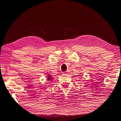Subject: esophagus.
<instances>
[{"label": "esophagus", "instance_id": "obj_1", "mask_svg": "<svg viewBox=\"0 0 121 121\" xmlns=\"http://www.w3.org/2000/svg\"><path fill=\"white\" fill-rule=\"evenodd\" d=\"M62 73H63V74H66L68 73V71H65V72H63Z\"/></svg>", "mask_w": 121, "mask_h": 121}]
</instances>
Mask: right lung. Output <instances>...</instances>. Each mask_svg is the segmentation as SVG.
<instances>
[{
	"instance_id": "obj_1",
	"label": "right lung",
	"mask_w": 121,
	"mask_h": 121,
	"mask_svg": "<svg viewBox=\"0 0 121 121\" xmlns=\"http://www.w3.org/2000/svg\"><path fill=\"white\" fill-rule=\"evenodd\" d=\"M53 79V77H52L51 74H48L47 76V80L49 81V82H52Z\"/></svg>"
}]
</instances>
